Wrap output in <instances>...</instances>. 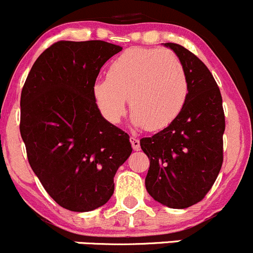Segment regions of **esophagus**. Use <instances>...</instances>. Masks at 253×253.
<instances>
[{"label": "esophagus", "instance_id": "obj_1", "mask_svg": "<svg viewBox=\"0 0 253 253\" xmlns=\"http://www.w3.org/2000/svg\"><path fill=\"white\" fill-rule=\"evenodd\" d=\"M129 141H131L132 148H133L134 150H138L139 148H141V144H139V139L136 138V137H134V136H131Z\"/></svg>", "mask_w": 253, "mask_h": 253}]
</instances>
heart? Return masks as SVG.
<instances>
[{"label": "heart", "mask_w": 253, "mask_h": 253, "mask_svg": "<svg viewBox=\"0 0 253 253\" xmlns=\"http://www.w3.org/2000/svg\"><path fill=\"white\" fill-rule=\"evenodd\" d=\"M91 91L99 111L110 124L121 121L128 96L132 124L158 131L182 111L188 79L182 62L171 51L129 48L112 61L108 77L96 79Z\"/></svg>", "instance_id": "1"}]
</instances>
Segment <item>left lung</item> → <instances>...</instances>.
Instances as JSON below:
<instances>
[{
  "label": "left lung",
  "mask_w": 253,
  "mask_h": 253,
  "mask_svg": "<svg viewBox=\"0 0 253 253\" xmlns=\"http://www.w3.org/2000/svg\"><path fill=\"white\" fill-rule=\"evenodd\" d=\"M164 46L171 48L185 67L188 96L169 126L141 139L150 162L145 188L157 202L183 209L202 201L218 177L225 117L218 84L205 63L181 45Z\"/></svg>",
  "instance_id": "obj_1"
}]
</instances>
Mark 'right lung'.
<instances>
[{"label": "right lung", "mask_w": 253, "mask_h": 253, "mask_svg": "<svg viewBox=\"0 0 253 253\" xmlns=\"http://www.w3.org/2000/svg\"><path fill=\"white\" fill-rule=\"evenodd\" d=\"M121 50L101 40L57 42L38 57L22 89L19 128L29 164L68 211L105 205L132 153L128 134L104 119L91 91L104 63Z\"/></svg>", "instance_id": "right-lung-1"}]
</instances>
